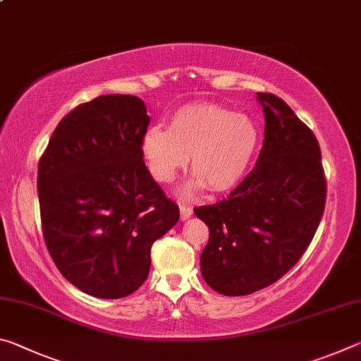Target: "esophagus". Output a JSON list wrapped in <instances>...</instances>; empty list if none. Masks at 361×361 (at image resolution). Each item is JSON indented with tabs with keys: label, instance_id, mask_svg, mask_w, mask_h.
<instances>
[{
	"label": "esophagus",
	"instance_id": "esophagus-1",
	"mask_svg": "<svg viewBox=\"0 0 361 361\" xmlns=\"http://www.w3.org/2000/svg\"><path fill=\"white\" fill-rule=\"evenodd\" d=\"M191 215H192L191 207L186 205V204H180V216H181L183 221H185V219H188Z\"/></svg>",
	"mask_w": 361,
	"mask_h": 361
}]
</instances>
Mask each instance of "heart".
<instances>
[{"instance_id":"1","label":"heart","mask_w":361,"mask_h":361,"mask_svg":"<svg viewBox=\"0 0 361 361\" xmlns=\"http://www.w3.org/2000/svg\"><path fill=\"white\" fill-rule=\"evenodd\" d=\"M256 122L215 103H192L172 116L170 129L152 126L145 132L142 151L152 178L175 180L192 157V189L209 186L221 192L239 185L258 152Z\"/></svg>"}]
</instances>
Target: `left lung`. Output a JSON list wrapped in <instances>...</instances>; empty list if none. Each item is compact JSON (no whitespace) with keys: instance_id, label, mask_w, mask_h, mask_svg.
Returning <instances> with one entry per match:
<instances>
[{"instance_id":"obj_1","label":"left lung","mask_w":361,"mask_h":361,"mask_svg":"<svg viewBox=\"0 0 361 361\" xmlns=\"http://www.w3.org/2000/svg\"><path fill=\"white\" fill-rule=\"evenodd\" d=\"M264 142L256 166L228 197L195 207L209 226L200 271L213 290L245 296L301 259L325 210L326 180L314 132L274 94L258 92Z\"/></svg>"}]
</instances>
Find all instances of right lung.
<instances>
[{
	"instance_id": "add662e5",
	"label": "right lung",
	"mask_w": 361,
	"mask_h": 361,
	"mask_svg": "<svg viewBox=\"0 0 361 361\" xmlns=\"http://www.w3.org/2000/svg\"><path fill=\"white\" fill-rule=\"evenodd\" d=\"M149 116L133 95H102L59 122L38 164L42 235L62 276L118 299L148 279L151 247L180 210L152 180L142 140Z\"/></svg>"
}]
</instances>
